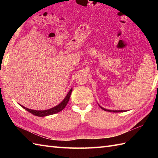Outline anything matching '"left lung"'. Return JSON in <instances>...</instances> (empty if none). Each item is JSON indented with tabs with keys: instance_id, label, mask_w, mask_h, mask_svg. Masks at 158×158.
Instances as JSON below:
<instances>
[{
	"instance_id": "8db88e82",
	"label": "left lung",
	"mask_w": 158,
	"mask_h": 158,
	"mask_svg": "<svg viewBox=\"0 0 158 158\" xmlns=\"http://www.w3.org/2000/svg\"><path fill=\"white\" fill-rule=\"evenodd\" d=\"M99 106L101 108L102 110H106V111H109V112H113V113H120V112H124V111H127L126 110H109V109H106L105 108H103L100 105H99Z\"/></svg>"
}]
</instances>
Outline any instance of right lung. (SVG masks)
Masks as SVG:
<instances>
[{
    "label": "right lung",
    "instance_id": "right-lung-1",
    "mask_svg": "<svg viewBox=\"0 0 158 158\" xmlns=\"http://www.w3.org/2000/svg\"><path fill=\"white\" fill-rule=\"evenodd\" d=\"M72 90H73V88H71L69 90V92L66 94L65 98H64V100L59 104V105H56V106L53 107V108H51V109H48V110H32V109H30L26 108V107L23 106L21 105H19L21 106L22 108L26 109V110H27V111L30 112L31 113H32V115H36V116L45 117V116H48V115H53V114H55V113H58L60 111H61L62 110H63L65 108V106H66L67 103L69 102V100L70 99V94H71Z\"/></svg>",
    "mask_w": 158,
    "mask_h": 158
}]
</instances>
